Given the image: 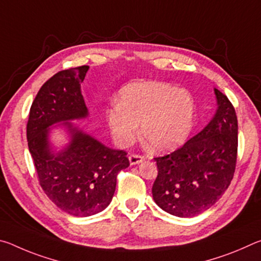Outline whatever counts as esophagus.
Here are the masks:
<instances>
[{
	"instance_id": "1",
	"label": "esophagus",
	"mask_w": 261,
	"mask_h": 261,
	"mask_svg": "<svg viewBox=\"0 0 261 261\" xmlns=\"http://www.w3.org/2000/svg\"><path fill=\"white\" fill-rule=\"evenodd\" d=\"M129 161L131 166H135V165H138L140 162H143L144 158L140 155H136V154H132V155L129 156Z\"/></svg>"
}]
</instances>
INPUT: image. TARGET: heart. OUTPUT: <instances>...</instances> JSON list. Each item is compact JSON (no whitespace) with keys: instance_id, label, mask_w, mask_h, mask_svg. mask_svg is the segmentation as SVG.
Listing matches in <instances>:
<instances>
[{"instance_id":"obj_1","label":"heart","mask_w":261,"mask_h":261,"mask_svg":"<svg viewBox=\"0 0 261 261\" xmlns=\"http://www.w3.org/2000/svg\"><path fill=\"white\" fill-rule=\"evenodd\" d=\"M193 101L188 92L158 82H138L120 92L118 102L106 112L113 138L129 147L140 138L153 152L165 153L180 146L193 123Z\"/></svg>"}]
</instances>
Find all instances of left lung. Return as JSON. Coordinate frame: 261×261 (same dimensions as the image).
<instances>
[{
	"label": "left lung",
	"mask_w": 261,
	"mask_h": 261,
	"mask_svg": "<svg viewBox=\"0 0 261 261\" xmlns=\"http://www.w3.org/2000/svg\"><path fill=\"white\" fill-rule=\"evenodd\" d=\"M214 116L199 134L168 155L155 158V204L178 218H192L211 208L226 192L237 159V116L223 93L214 88Z\"/></svg>",
	"instance_id": "obj_1"
}]
</instances>
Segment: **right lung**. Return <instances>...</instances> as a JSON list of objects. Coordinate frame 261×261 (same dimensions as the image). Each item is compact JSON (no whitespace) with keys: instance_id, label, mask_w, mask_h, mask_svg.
<instances>
[{"instance_id":"1","label":"right lung","mask_w":261,"mask_h":261,"mask_svg":"<svg viewBox=\"0 0 261 261\" xmlns=\"http://www.w3.org/2000/svg\"><path fill=\"white\" fill-rule=\"evenodd\" d=\"M90 67L57 72L43 84L31 106L28 143L39 182L47 197L65 213L86 218L102 212L113 199L117 174L129 167L124 151L109 148L72 121L88 117L81 83ZM54 129L68 143L55 147Z\"/></svg>"}]
</instances>
